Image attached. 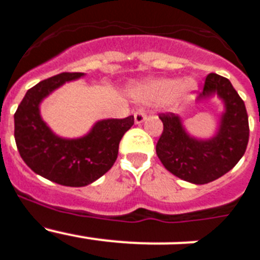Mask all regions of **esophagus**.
Segmentation results:
<instances>
[{"label":"esophagus","instance_id":"esophagus-1","mask_svg":"<svg viewBox=\"0 0 260 260\" xmlns=\"http://www.w3.org/2000/svg\"><path fill=\"white\" fill-rule=\"evenodd\" d=\"M146 113H144L143 109H139L137 110L134 113V119H135V123H142L146 119Z\"/></svg>","mask_w":260,"mask_h":260}]
</instances>
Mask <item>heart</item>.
<instances>
[{"label":"heart","instance_id":"b5f03b06","mask_svg":"<svg viewBox=\"0 0 260 260\" xmlns=\"http://www.w3.org/2000/svg\"><path fill=\"white\" fill-rule=\"evenodd\" d=\"M197 84L192 79H160L141 84L134 89L138 100L151 104H162L172 99L174 103L186 102L195 89Z\"/></svg>","mask_w":260,"mask_h":260}]
</instances>
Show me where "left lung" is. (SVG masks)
I'll list each match as a JSON object with an SVG mask.
<instances>
[{"mask_svg":"<svg viewBox=\"0 0 260 260\" xmlns=\"http://www.w3.org/2000/svg\"><path fill=\"white\" fill-rule=\"evenodd\" d=\"M217 95L225 112L219 130L210 139H197L186 133L180 116L161 113L164 130L156 144V153L168 171L195 185H204L228 173L237 164L249 143V117L242 99L229 79L207 75L198 100Z\"/></svg>","mask_w":260,"mask_h":260,"instance_id":"left-lung-1","label":"left lung"}]
</instances>
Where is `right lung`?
Returning a JSON list of instances; mask_svg holds the SVG:
<instances>
[{"mask_svg":"<svg viewBox=\"0 0 260 260\" xmlns=\"http://www.w3.org/2000/svg\"><path fill=\"white\" fill-rule=\"evenodd\" d=\"M83 73H61L27 91L14 114V137L20 157L32 171L58 185L82 187L113 167L119 142L134 125V116L102 119L77 139L57 137L40 116V103L49 93Z\"/></svg>","mask_w":260,"mask_h":260,"instance_id":"right-lung-1","label":"right lung"}]
</instances>
